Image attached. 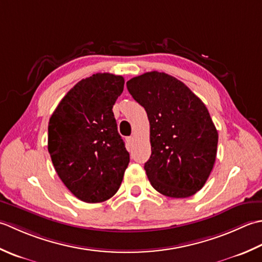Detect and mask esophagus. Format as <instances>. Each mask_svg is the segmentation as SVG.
Wrapping results in <instances>:
<instances>
[{"label": "esophagus", "mask_w": 262, "mask_h": 262, "mask_svg": "<svg viewBox=\"0 0 262 262\" xmlns=\"http://www.w3.org/2000/svg\"><path fill=\"white\" fill-rule=\"evenodd\" d=\"M133 141H135V138H133V137H127L126 138V142H127V145H129V146L132 145Z\"/></svg>", "instance_id": "34e87169"}]
</instances>
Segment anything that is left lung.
I'll return each mask as SVG.
<instances>
[{
  "instance_id": "1",
  "label": "left lung",
  "mask_w": 262,
  "mask_h": 262,
  "mask_svg": "<svg viewBox=\"0 0 262 262\" xmlns=\"http://www.w3.org/2000/svg\"><path fill=\"white\" fill-rule=\"evenodd\" d=\"M129 93L146 110L151 155L145 169L152 188L170 198H188L209 178L218 132L206 105L176 78L151 71L130 79Z\"/></svg>"
}]
</instances>
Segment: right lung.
Listing matches in <instances>:
<instances>
[{"mask_svg": "<svg viewBox=\"0 0 262 262\" xmlns=\"http://www.w3.org/2000/svg\"><path fill=\"white\" fill-rule=\"evenodd\" d=\"M124 78L96 73L64 96L49 123V152L64 185L89 204L113 196L130 162L112 108Z\"/></svg>", "mask_w": 262, "mask_h": 262, "instance_id": "add662e5", "label": "right lung"}]
</instances>
